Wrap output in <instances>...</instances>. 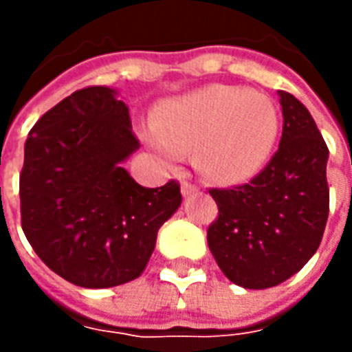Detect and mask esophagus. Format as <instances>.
Returning <instances> with one entry per match:
<instances>
[{"instance_id":"34e87169","label":"esophagus","mask_w":352,"mask_h":352,"mask_svg":"<svg viewBox=\"0 0 352 352\" xmlns=\"http://www.w3.org/2000/svg\"><path fill=\"white\" fill-rule=\"evenodd\" d=\"M196 190H198V188H196L194 184L186 183V181H184V183H181V192H183V196H190V194H194Z\"/></svg>"}]
</instances>
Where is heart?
Segmentation results:
<instances>
[{"mask_svg":"<svg viewBox=\"0 0 352 352\" xmlns=\"http://www.w3.org/2000/svg\"><path fill=\"white\" fill-rule=\"evenodd\" d=\"M280 116L270 98L247 88L211 85L164 103L145 141L166 168L196 148V164L217 183L249 181L272 158Z\"/></svg>","mask_w":352,"mask_h":352,"instance_id":"obj_1","label":"heart"}]
</instances>
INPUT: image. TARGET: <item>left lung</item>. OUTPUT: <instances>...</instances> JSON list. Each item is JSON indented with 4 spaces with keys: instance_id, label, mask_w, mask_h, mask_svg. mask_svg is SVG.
Here are the masks:
<instances>
[{
    "instance_id": "8db88e82",
    "label": "left lung",
    "mask_w": 352,
    "mask_h": 352,
    "mask_svg": "<svg viewBox=\"0 0 352 352\" xmlns=\"http://www.w3.org/2000/svg\"><path fill=\"white\" fill-rule=\"evenodd\" d=\"M279 98L283 135L270 164L251 183L209 190L219 206L209 251L232 283L252 290L300 272L328 221V146L302 101L280 90Z\"/></svg>"
}]
</instances>
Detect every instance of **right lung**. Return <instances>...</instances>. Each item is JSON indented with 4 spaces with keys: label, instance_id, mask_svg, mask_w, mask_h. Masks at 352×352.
<instances>
[{
    "label": "right lung",
    "instance_id": "1",
    "mask_svg": "<svg viewBox=\"0 0 352 352\" xmlns=\"http://www.w3.org/2000/svg\"><path fill=\"white\" fill-rule=\"evenodd\" d=\"M138 148L128 105L109 87L73 92L28 135L22 230L37 256L77 287L138 279L183 201L175 181L145 188L131 179L122 164Z\"/></svg>",
    "mask_w": 352,
    "mask_h": 352
}]
</instances>
